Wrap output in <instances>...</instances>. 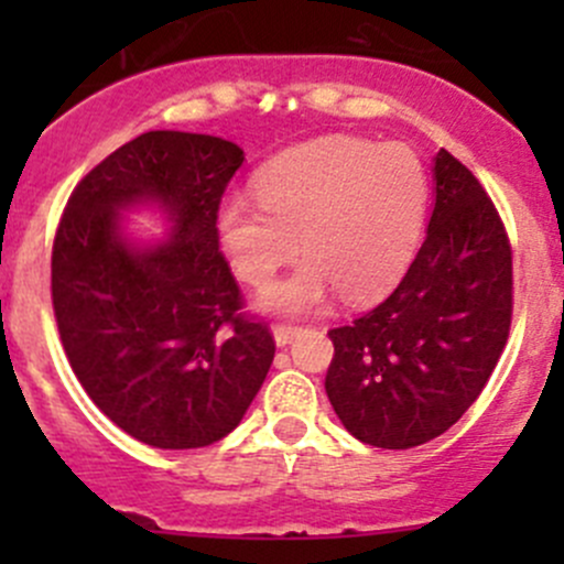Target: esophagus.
<instances>
[{"instance_id": "1", "label": "esophagus", "mask_w": 564, "mask_h": 564, "mask_svg": "<svg viewBox=\"0 0 564 564\" xmlns=\"http://www.w3.org/2000/svg\"><path fill=\"white\" fill-rule=\"evenodd\" d=\"M300 329H303V327H300V324H286V322L275 324V329H272V333H275V344L278 346L292 344V338L300 333Z\"/></svg>"}]
</instances>
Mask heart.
<instances>
[{
  "label": "heart",
  "mask_w": 564,
  "mask_h": 564,
  "mask_svg": "<svg viewBox=\"0 0 564 564\" xmlns=\"http://www.w3.org/2000/svg\"><path fill=\"white\" fill-rule=\"evenodd\" d=\"M429 176L409 147L327 135L267 163L253 193H229L218 226L231 267L264 286L297 250L308 259L264 292L272 311H311L340 289L346 300L390 289L417 248Z\"/></svg>",
  "instance_id": "heart-1"
}]
</instances>
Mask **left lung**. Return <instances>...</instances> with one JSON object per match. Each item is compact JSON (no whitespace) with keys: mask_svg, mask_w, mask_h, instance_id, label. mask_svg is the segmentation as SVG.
Here are the masks:
<instances>
[{"mask_svg":"<svg viewBox=\"0 0 564 564\" xmlns=\"http://www.w3.org/2000/svg\"><path fill=\"white\" fill-rule=\"evenodd\" d=\"M429 235L392 294L329 329L324 390L351 436L384 451L425 445L477 401L513 322V248L477 176L436 155Z\"/></svg>","mask_w":564,"mask_h":564,"instance_id":"8db88e82","label":"left lung"}]
</instances>
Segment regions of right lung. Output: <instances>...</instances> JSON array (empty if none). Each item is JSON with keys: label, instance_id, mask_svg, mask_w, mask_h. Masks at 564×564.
<instances>
[{"label": "right lung", "instance_id": "obj_1", "mask_svg": "<svg viewBox=\"0 0 564 564\" xmlns=\"http://www.w3.org/2000/svg\"><path fill=\"white\" fill-rule=\"evenodd\" d=\"M246 155L215 135L150 130L73 187L51 250L62 349L95 406L124 434L191 451L237 429L275 357L220 250L218 209ZM161 200L177 229L133 251L116 209Z\"/></svg>", "mask_w": 564, "mask_h": 564}]
</instances>
